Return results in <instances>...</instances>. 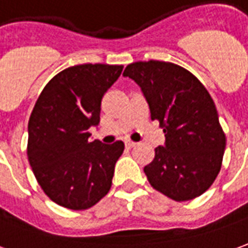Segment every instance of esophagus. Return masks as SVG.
Wrapping results in <instances>:
<instances>
[{
    "instance_id": "1",
    "label": "esophagus",
    "mask_w": 248,
    "mask_h": 248,
    "mask_svg": "<svg viewBox=\"0 0 248 248\" xmlns=\"http://www.w3.org/2000/svg\"><path fill=\"white\" fill-rule=\"evenodd\" d=\"M135 146H136V143H134V141H131V140L125 141V148H132V147Z\"/></svg>"
}]
</instances>
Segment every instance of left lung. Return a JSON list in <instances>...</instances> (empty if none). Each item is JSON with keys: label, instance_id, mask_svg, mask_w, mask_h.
Instances as JSON below:
<instances>
[{"label": "left lung", "instance_id": "obj_1", "mask_svg": "<svg viewBox=\"0 0 248 248\" xmlns=\"http://www.w3.org/2000/svg\"><path fill=\"white\" fill-rule=\"evenodd\" d=\"M124 77L140 86L165 132V146L144 167L154 189L175 201L206 192L221 169L225 135L212 97L204 85L178 64L160 61L128 64Z\"/></svg>", "mask_w": 248, "mask_h": 248}]
</instances>
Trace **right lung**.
<instances>
[{
    "instance_id": "add662e5",
    "label": "right lung",
    "mask_w": 248,
    "mask_h": 248,
    "mask_svg": "<svg viewBox=\"0 0 248 248\" xmlns=\"http://www.w3.org/2000/svg\"><path fill=\"white\" fill-rule=\"evenodd\" d=\"M123 66L88 63L63 70L46 85L28 123V160L43 192L58 205L88 209L107 196L124 143L90 140L101 100Z\"/></svg>"
}]
</instances>
